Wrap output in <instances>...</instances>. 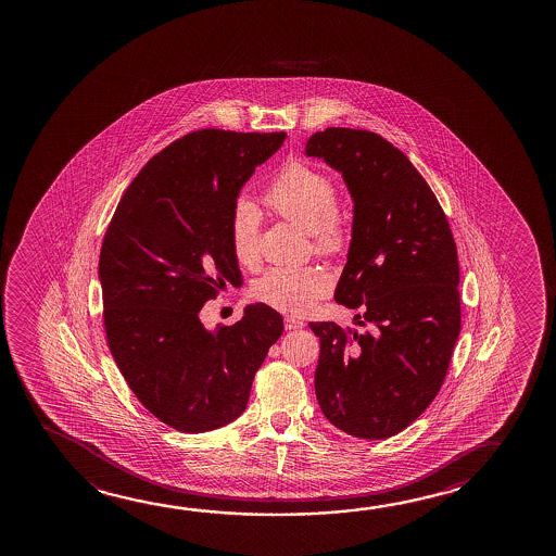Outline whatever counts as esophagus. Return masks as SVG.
Masks as SVG:
<instances>
[{"label": "esophagus", "mask_w": 556, "mask_h": 556, "mask_svg": "<svg viewBox=\"0 0 556 556\" xmlns=\"http://www.w3.org/2000/svg\"><path fill=\"white\" fill-rule=\"evenodd\" d=\"M304 327V320L294 319V317H285V328L287 330H298Z\"/></svg>", "instance_id": "obj_1"}]
</instances>
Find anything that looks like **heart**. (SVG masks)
Segmentation results:
<instances>
[{
	"mask_svg": "<svg viewBox=\"0 0 556 556\" xmlns=\"http://www.w3.org/2000/svg\"><path fill=\"white\" fill-rule=\"evenodd\" d=\"M267 206L307 229L313 249L325 256H340L350 243L348 222L338 205L332 176L305 161H292L267 188ZM231 251L239 264L252 267L260 260V213L251 201H237L229 222ZM332 289L325 267H271L252 285V296L277 312L300 315Z\"/></svg>",
	"mask_w": 556,
	"mask_h": 556,
	"instance_id": "obj_1",
	"label": "heart"
}]
</instances>
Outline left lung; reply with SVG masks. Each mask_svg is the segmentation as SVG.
Wrapping results in <instances>:
<instances>
[{
    "label": "left lung",
    "mask_w": 556,
    "mask_h": 556,
    "mask_svg": "<svg viewBox=\"0 0 556 556\" xmlns=\"http://www.w3.org/2000/svg\"><path fill=\"white\" fill-rule=\"evenodd\" d=\"M305 153L350 188L353 231L334 298L361 307L355 320L370 327L309 323L320 342L317 401L345 433L389 439L424 414L448 372L462 328L456 241L429 184L380 135L330 127Z\"/></svg>",
    "instance_id": "left-lung-1"
}]
</instances>
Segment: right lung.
I'll list each match as a JSON object with an SVG mask.
<instances>
[{
    "label": "right lung",
    "instance_id": "1",
    "mask_svg": "<svg viewBox=\"0 0 556 556\" xmlns=\"http://www.w3.org/2000/svg\"><path fill=\"white\" fill-rule=\"evenodd\" d=\"M285 138L193 130L146 163L108 226L99 262L108 345L138 401L176 431L239 418L282 334L281 315L266 304L247 305L243 319L213 332L199 312L226 282H241L231 213Z\"/></svg>",
    "mask_w": 556,
    "mask_h": 556
}]
</instances>
